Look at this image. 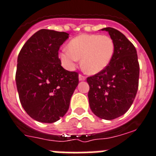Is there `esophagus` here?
Here are the masks:
<instances>
[{
    "instance_id": "obj_1",
    "label": "esophagus",
    "mask_w": 156,
    "mask_h": 156,
    "mask_svg": "<svg viewBox=\"0 0 156 156\" xmlns=\"http://www.w3.org/2000/svg\"><path fill=\"white\" fill-rule=\"evenodd\" d=\"M86 76L82 75V74H79V80H80V81H84V80H86Z\"/></svg>"
}]
</instances>
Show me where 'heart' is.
Here are the masks:
<instances>
[{
    "label": "heart",
    "mask_w": 156,
    "mask_h": 156,
    "mask_svg": "<svg viewBox=\"0 0 156 156\" xmlns=\"http://www.w3.org/2000/svg\"><path fill=\"white\" fill-rule=\"evenodd\" d=\"M114 51V43L109 36L83 34L70 40L67 50L59 54V58L68 69H73L76 61L81 58L82 70L95 74L108 66Z\"/></svg>",
    "instance_id": "b5f03b06"
}]
</instances>
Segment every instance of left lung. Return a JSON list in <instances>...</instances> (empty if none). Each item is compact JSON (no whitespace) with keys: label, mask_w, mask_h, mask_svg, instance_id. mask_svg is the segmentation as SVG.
Returning <instances> with one entry per match:
<instances>
[{"label":"left lung","mask_w":156,"mask_h":156,"mask_svg":"<svg viewBox=\"0 0 156 156\" xmlns=\"http://www.w3.org/2000/svg\"><path fill=\"white\" fill-rule=\"evenodd\" d=\"M101 30L108 31L113 40V57L105 69L86 81L92 112L110 120L125 114L133 103L139 86L140 65L136 50L124 34L112 27Z\"/></svg>","instance_id":"8db88e82"}]
</instances>
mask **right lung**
<instances>
[{
	"label": "right lung",
	"instance_id": "add662e5",
	"mask_svg": "<svg viewBox=\"0 0 156 156\" xmlns=\"http://www.w3.org/2000/svg\"><path fill=\"white\" fill-rule=\"evenodd\" d=\"M69 37L64 31L41 29L19 53L16 82L23 109L34 120L54 123L66 114L78 84V73L61 66L58 50Z\"/></svg>",
	"mask_w": 156,
	"mask_h": 156
}]
</instances>
